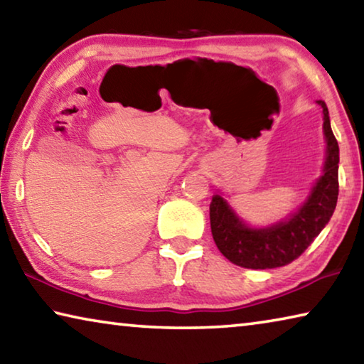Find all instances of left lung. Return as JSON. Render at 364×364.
Masks as SVG:
<instances>
[{
  "mask_svg": "<svg viewBox=\"0 0 364 364\" xmlns=\"http://www.w3.org/2000/svg\"><path fill=\"white\" fill-rule=\"evenodd\" d=\"M323 110L324 162L321 175L313 183L306 199L297 210L276 223L252 226L234 210L218 189L210 202L212 236L218 250L231 263L242 268L268 269L294 262L308 249L329 223L338 196V144L331 128L329 110L324 101H316Z\"/></svg>",
  "mask_w": 364,
  "mask_h": 364,
  "instance_id": "obj_1",
  "label": "left lung"
}]
</instances>
